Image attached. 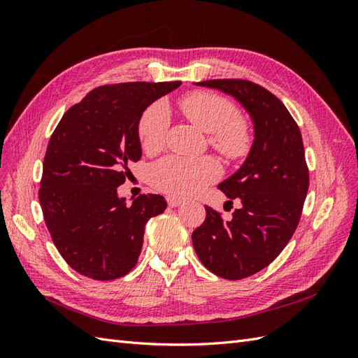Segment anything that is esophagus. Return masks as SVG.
Wrapping results in <instances>:
<instances>
[{"instance_id":"1","label":"esophagus","mask_w":358,"mask_h":358,"mask_svg":"<svg viewBox=\"0 0 358 358\" xmlns=\"http://www.w3.org/2000/svg\"><path fill=\"white\" fill-rule=\"evenodd\" d=\"M167 203H169L170 208H178V206L182 204V200H179L176 197H167Z\"/></svg>"}]
</instances>
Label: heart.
I'll return each instance as SVG.
<instances>
[{
	"label": "heart",
	"instance_id": "heart-1",
	"mask_svg": "<svg viewBox=\"0 0 358 358\" xmlns=\"http://www.w3.org/2000/svg\"><path fill=\"white\" fill-rule=\"evenodd\" d=\"M179 107L188 121L208 133L210 148L230 161L243 159L254 145L252 128L239 116L237 106L210 91H194L183 95ZM170 124L166 106L157 101L148 106L137 122V137L146 154H155L166 145ZM221 167L212 157H166L149 170L152 187L175 197H189L206 185L218 180Z\"/></svg>",
	"mask_w": 358,
	"mask_h": 358
}]
</instances>
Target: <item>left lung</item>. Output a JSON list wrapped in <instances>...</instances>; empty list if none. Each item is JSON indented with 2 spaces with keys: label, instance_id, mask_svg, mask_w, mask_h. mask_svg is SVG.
<instances>
[{
  "label": "left lung",
  "instance_id": "1",
  "mask_svg": "<svg viewBox=\"0 0 358 358\" xmlns=\"http://www.w3.org/2000/svg\"><path fill=\"white\" fill-rule=\"evenodd\" d=\"M200 86L233 95L251 115L255 140L243 166L220 183L233 203H242L225 221L209 206L192 231L200 262L224 279H243L267 267L294 234L309 188L301 133L276 95L251 80L213 79Z\"/></svg>",
  "mask_w": 358,
  "mask_h": 358
}]
</instances>
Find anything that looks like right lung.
<instances>
[{"mask_svg":"<svg viewBox=\"0 0 358 358\" xmlns=\"http://www.w3.org/2000/svg\"><path fill=\"white\" fill-rule=\"evenodd\" d=\"M180 82L103 85L64 113L43 161L38 199L58 252L76 272L112 280L131 270L145 225L167 201L140 194L127 204L117 187L142 157L137 122L146 107Z\"/></svg>","mask_w":358,"mask_h":358,"instance_id":"add662e5","label":"right lung"}]
</instances>
